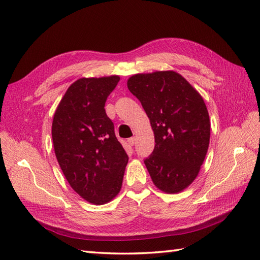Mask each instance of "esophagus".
Masks as SVG:
<instances>
[{
  "mask_svg": "<svg viewBox=\"0 0 260 260\" xmlns=\"http://www.w3.org/2000/svg\"><path fill=\"white\" fill-rule=\"evenodd\" d=\"M127 142H128V144H129V145L133 146V145H135L136 139H135V137H131V139H128V141H127Z\"/></svg>",
  "mask_w": 260,
  "mask_h": 260,
  "instance_id": "34e87169",
  "label": "esophagus"
}]
</instances>
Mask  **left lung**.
<instances>
[{
  "mask_svg": "<svg viewBox=\"0 0 260 260\" xmlns=\"http://www.w3.org/2000/svg\"><path fill=\"white\" fill-rule=\"evenodd\" d=\"M141 102L155 139L144 159L153 183L167 193L189 186L206 158L210 119L206 104L194 88L175 71L137 74L127 81Z\"/></svg>",
  "mask_w": 260,
  "mask_h": 260,
  "instance_id": "1",
  "label": "left lung"
}]
</instances>
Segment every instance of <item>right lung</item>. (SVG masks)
Returning <instances> with one entry per match:
<instances>
[{
    "label": "right lung",
    "instance_id": "add662e5",
    "mask_svg": "<svg viewBox=\"0 0 260 260\" xmlns=\"http://www.w3.org/2000/svg\"><path fill=\"white\" fill-rule=\"evenodd\" d=\"M118 81V76L78 79L53 116L52 141L60 168L70 186L95 204L118 194L128 162L105 110Z\"/></svg>",
    "mask_w": 260,
    "mask_h": 260
}]
</instances>
